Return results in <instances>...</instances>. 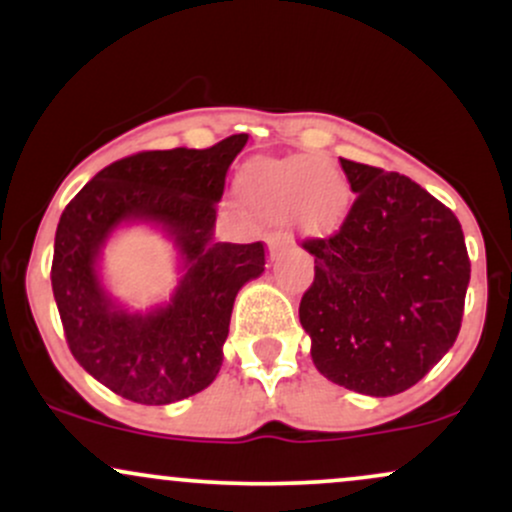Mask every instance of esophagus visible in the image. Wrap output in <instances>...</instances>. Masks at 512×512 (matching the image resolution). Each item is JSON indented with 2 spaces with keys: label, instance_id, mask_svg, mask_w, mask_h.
<instances>
[{
  "label": "esophagus",
  "instance_id": "obj_1",
  "mask_svg": "<svg viewBox=\"0 0 512 512\" xmlns=\"http://www.w3.org/2000/svg\"><path fill=\"white\" fill-rule=\"evenodd\" d=\"M281 245H284V238L281 236H272L269 238V257H279V252H281Z\"/></svg>",
  "mask_w": 512,
  "mask_h": 512
}]
</instances>
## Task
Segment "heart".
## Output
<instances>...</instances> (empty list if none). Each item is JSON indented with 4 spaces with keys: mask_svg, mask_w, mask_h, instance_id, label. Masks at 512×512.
<instances>
[{
    "mask_svg": "<svg viewBox=\"0 0 512 512\" xmlns=\"http://www.w3.org/2000/svg\"><path fill=\"white\" fill-rule=\"evenodd\" d=\"M243 195L264 219L291 223L303 236H325L344 219L349 185L317 156L255 161L243 173Z\"/></svg>",
    "mask_w": 512,
    "mask_h": 512,
    "instance_id": "b5f03b06",
    "label": "heart"
}]
</instances>
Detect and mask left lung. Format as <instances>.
<instances>
[{
	"label": "left lung",
	"instance_id": "8db88e82",
	"mask_svg": "<svg viewBox=\"0 0 512 512\" xmlns=\"http://www.w3.org/2000/svg\"><path fill=\"white\" fill-rule=\"evenodd\" d=\"M356 192L339 231L305 240L298 317L315 368L370 397L409 390L455 344L469 284L457 216L407 175L339 158Z\"/></svg>",
	"mask_w": 512,
	"mask_h": 512
}]
</instances>
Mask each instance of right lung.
<instances>
[{"label": "right lung", "instance_id": "1", "mask_svg": "<svg viewBox=\"0 0 512 512\" xmlns=\"http://www.w3.org/2000/svg\"><path fill=\"white\" fill-rule=\"evenodd\" d=\"M248 134L209 149L142 151L103 168L62 211L52 255V293L79 366L115 395L170 404L214 383L233 301L264 272V245L216 243V202ZM158 222L183 257L171 303L129 314L104 293L97 257L122 222Z\"/></svg>", "mask_w": 512, "mask_h": 512}]
</instances>
